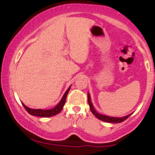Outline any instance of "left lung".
Wrapping results in <instances>:
<instances>
[{
  "mask_svg": "<svg viewBox=\"0 0 155 155\" xmlns=\"http://www.w3.org/2000/svg\"><path fill=\"white\" fill-rule=\"evenodd\" d=\"M87 96H88V104L90 105V110H91L92 113L93 114L94 116H95L97 119H99V120L104 121V122H110V123H120V122H123V121L125 120L126 119L128 118V117L132 114H128L127 115V116L123 117H108V116H106V115L100 114L97 113V112L95 110V108H94L93 105H92L91 102V99H90V94L88 93Z\"/></svg>",
  "mask_w": 155,
  "mask_h": 155,
  "instance_id": "8db88e82",
  "label": "left lung"
}]
</instances>
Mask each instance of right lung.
<instances>
[{
	"mask_svg": "<svg viewBox=\"0 0 155 155\" xmlns=\"http://www.w3.org/2000/svg\"><path fill=\"white\" fill-rule=\"evenodd\" d=\"M71 86L69 87V88L66 90V92H65L64 95L62 97L61 101H60V103L55 106L54 108H51V109H48V110H44V109H33V108H28V106H26L23 103H22L24 108H25V110L30 114L33 115V116H36V117H49L54 116V115L59 114L60 111L63 109L64 104L65 103V100H66V97L68 93L69 90H70Z\"/></svg>",
	"mask_w": 155,
	"mask_h": 155,
	"instance_id": "obj_1",
	"label": "right lung"
}]
</instances>
